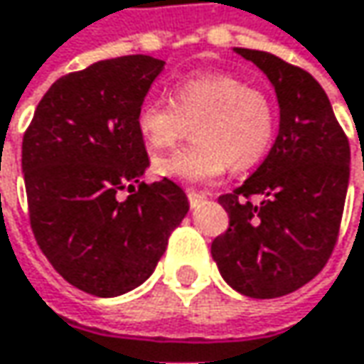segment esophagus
<instances>
[{"mask_svg": "<svg viewBox=\"0 0 364 364\" xmlns=\"http://www.w3.org/2000/svg\"><path fill=\"white\" fill-rule=\"evenodd\" d=\"M187 198H189V206H191V208H196L200 202H204V200H206V193H200V191H189V193H187Z\"/></svg>", "mask_w": 364, "mask_h": 364, "instance_id": "1", "label": "esophagus"}]
</instances>
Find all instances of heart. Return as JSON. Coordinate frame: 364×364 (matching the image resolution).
<instances>
[{
	"mask_svg": "<svg viewBox=\"0 0 364 364\" xmlns=\"http://www.w3.org/2000/svg\"><path fill=\"white\" fill-rule=\"evenodd\" d=\"M193 124L189 148L154 160L158 177L210 183L229 166L248 168L271 148L277 131L273 97L227 73L193 75L177 83L173 104L149 97L135 114L144 144L154 151L173 148Z\"/></svg>",
	"mask_w": 364,
	"mask_h": 364,
	"instance_id": "1",
	"label": "heart"
}]
</instances>
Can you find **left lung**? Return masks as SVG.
Segmentation results:
<instances>
[{"instance_id": "obj_1", "label": "left lung", "mask_w": 364, "mask_h": 364, "mask_svg": "<svg viewBox=\"0 0 364 364\" xmlns=\"http://www.w3.org/2000/svg\"><path fill=\"white\" fill-rule=\"evenodd\" d=\"M271 81L279 131L262 164L218 198L229 229L213 242L223 279L250 298L296 291L331 256L346 202L350 146L327 93L313 77L269 51L233 48ZM261 202L252 205L249 198Z\"/></svg>"}]
</instances>
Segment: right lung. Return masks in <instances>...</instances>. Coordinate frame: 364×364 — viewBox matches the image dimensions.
<instances>
[{"label": "right lung", "instance_id": "obj_1", "mask_svg": "<svg viewBox=\"0 0 364 364\" xmlns=\"http://www.w3.org/2000/svg\"><path fill=\"white\" fill-rule=\"evenodd\" d=\"M162 68L137 53L58 79L22 139L35 240L64 279L100 298L148 279L189 210L168 179L135 189L149 166L135 114Z\"/></svg>", "mask_w": 364, "mask_h": 364}]
</instances>
